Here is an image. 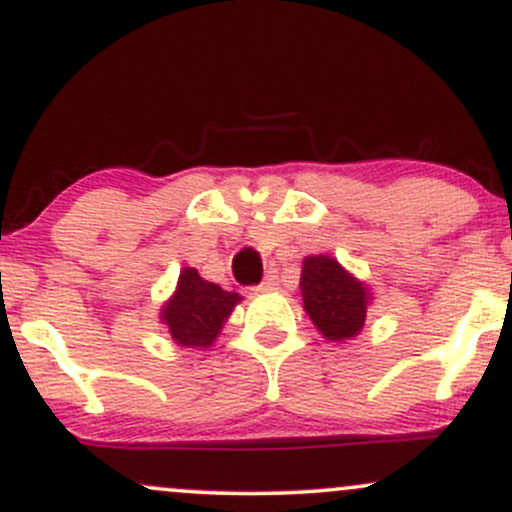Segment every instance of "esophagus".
<instances>
[{
	"instance_id": "obj_1",
	"label": "esophagus",
	"mask_w": 512,
	"mask_h": 512,
	"mask_svg": "<svg viewBox=\"0 0 512 512\" xmlns=\"http://www.w3.org/2000/svg\"><path fill=\"white\" fill-rule=\"evenodd\" d=\"M276 289H279V274L269 272L267 276H264V281H262L260 289H257V291H276Z\"/></svg>"
}]
</instances>
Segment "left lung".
<instances>
[{
	"label": "left lung",
	"instance_id": "8db88e82",
	"mask_svg": "<svg viewBox=\"0 0 512 512\" xmlns=\"http://www.w3.org/2000/svg\"><path fill=\"white\" fill-rule=\"evenodd\" d=\"M301 296L305 313L330 342H346L361 334L373 301L366 281L356 279L332 255L305 257Z\"/></svg>",
	"mask_w": 512,
	"mask_h": 512
}]
</instances>
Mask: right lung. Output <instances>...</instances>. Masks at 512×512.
I'll return each instance as SVG.
<instances>
[{"label":"right lung","mask_w":512,"mask_h":512,"mask_svg":"<svg viewBox=\"0 0 512 512\" xmlns=\"http://www.w3.org/2000/svg\"><path fill=\"white\" fill-rule=\"evenodd\" d=\"M240 301V293L223 291L219 284L202 279L195 267H182L178 286L158 317L178 346L209 349Z\"/></svg>","instance_id":"obj_1"}]
</instances>
